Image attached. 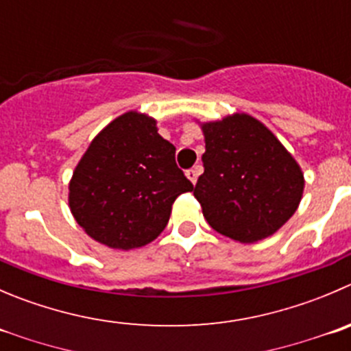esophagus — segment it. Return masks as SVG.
I'll use <instances>...</instances> for the list:
<instances>
[{
    "label": "esophagus",
    "mask_w": 351,
    "mask_h": 351,
    "mask_svg": "<svg viewBox=\"0 0 351 351\" xmlns=\"http://www.w3.org/2000/svg\"><path fill=\"white\" fill-rule=\"evenodd\" d=\"M199 172H202V165H196V167H193V169H189L188 172H186V176H188V179L193 182V184H196Z\"/></svg>",
    "instance_id": "34e87169"
}]
</instances>
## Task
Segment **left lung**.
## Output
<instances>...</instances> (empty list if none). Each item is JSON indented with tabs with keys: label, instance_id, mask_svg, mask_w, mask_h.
I'll return each mask as SVG.
<instances>
[{
	"label": "left lung",
	"instance_id": "obj_1",
	"mask_svg": "<svg viewBox=\"0 0 351 351\" xmlns=\"http://www.w3.org/2000/svg\"><path fill=\"white\" fill-rule=\"evenodd\" d=\"M203 134L205 172L193 193L206 222L241 243L274 234L302 199L298 163L263 123L245 113L203 123Z\"/></svg>",
	"mask_w": 351,
	"mask_h": 351
}]
</instances>
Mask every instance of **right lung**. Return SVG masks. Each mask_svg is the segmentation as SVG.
<instances>
[{"label": "right lung", "mask_w": 351, "mask_h": 351, "mask_svg": "<svg viewBox=\"0 0 351 351\" xmlns=\"http://www.w3.org/2000/svg\"><path fill=\"white\" fill-rule=\"evenodd\" d=\"M69 205L98 243L132 250L152 243L169 222L172 203L193 191L176 163V146L149 117L128 112L89 145L70 181Z\"/></svg>", "instance_id": "add662e5"}]
</instances>
